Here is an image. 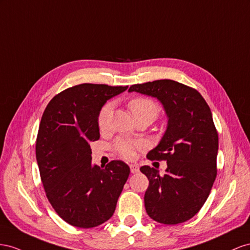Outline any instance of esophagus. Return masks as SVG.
<instances>
[{
	"label": "esophagus",
	"mask_w": 250,
	"mask_h": 250,
	"mask_svg": "<svg viewBox=\"0 0 250 250\" xmlns=\"http://www.w3.org/2000/svg\"><path fill=\"white\" fill-rule=\"evenodd\" d=\"M130 168L132 174H136L139 172V167L137 165H130Z\"/></svg>",
	"instance_id": "esophagus-1"
}]
</instances>
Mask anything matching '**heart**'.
<instances>
[{
	"mask_svg": "<svg viewBox=\"0 0 250 250\" xmlns=\"http://www.w3.org/2000/svg\"><path fill=\"white\" fill-rule=\"evenodd\" d=\"M127 108H129L130 112L132 113L133 117L136 119L139 117H146L151 121L155 120L160 114V108L159 105L157 104L154 101L146 97H135L132 98L131 101L127 103ZM113 105L111 103L105 104L101 112L98 114L97 123L98 126L104 130L106 123H108V119L111 116ZM144 145L142 142L138 140H133L130 138L125 137H119L116 139L115 144H114V148L115 151L123 156L125 159H132L136 153V149L142 148Z\"/></svg>",
	"mask_w": 250,
	"mask_h": 250,
	"instance_id": "heart-1",
	"label": "heart"
}]
</instances>
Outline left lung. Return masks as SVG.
I'll return each mask as SVG.
<instances>
[{
	"mask_svg": "<svg viewBox=\"0 0 250 250\" xmlns=\"http://www.w3.org/2000/svg\"><path fill=\"white\" fill-rule=\"evenodd\" d=\"M129 92L156 97L168 118L159 145L146 155L166 160L167 173L140 167L149 181L146 210L162 224L185 222L201 209L217 176L219 138L211 111L196 89L172 80L133 84Z\"/></svg>",
	"mask_w": 250,
	"mask_h": 250,
	"instance_id": "8db88e82",
	"label": "left lung"
}]
</instances>
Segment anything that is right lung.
Masks as SVG:
<instances>
[{
    "label": "right lung",
    "mask_w": 250,
    "mask_h": 250,
    "mask_svg": "<svg viewBox=\"0 0 250 250\" xmlns=\"http://www.w3.org/2000/svg\"><path fill=\"white\" fill-rule=\"evenodd\" d=\"M126 89L77 84L55 95L42 114L35 145L41 179L50 204L70 225L95 227L115 211L130 167L120 160L92 166L90 142L99 139L103 105Z\"/></svg>",
    "instance_id": "add662e5"
}]
</instances>
